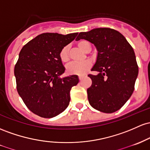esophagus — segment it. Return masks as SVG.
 <instances>
[{
    "mask_svg": "<svg viewBox=\"0 0 150 150\" xmlns=\"http://www.w3.org/2000/svg\"><path fill=\"white\" fill-rule=\"evenodd\" d=\"M84 76H83V75H79V79L80 81L82 80V79H83Z\"/></svg>",
    "mask_w": 150,
    "mask_h": 150,
    "instance_id": "1",
    "label": "esophagus"
}]
</instances>
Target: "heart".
<instances>
[{
    "label": "heart",
    "mask_w": 150,
    "mask_h": 150,
    "mask_svg": "<svg viewBox=\"0 0 150 150\" xmlns=\"http://www.w3.org/2000/svg\"><path fill=\"white\" fill-rule=\"evenodd\" d=\"M79 48L85 52H88L91 50V45L88 42L81 40L76 44ZM59 58L63 64L68 63L69 61V47L64 46L62 47L59 53ZM91 67L90 62L85 61L81 63H71L67 67V72L71 75H80L86 72Z\"/></svg>",
    "instance_id": "b5f03b06"
}]
</instances>
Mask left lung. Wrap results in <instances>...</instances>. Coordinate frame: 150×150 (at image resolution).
<instances>
[{
  "mask_svg": "<svg viewBox=\"0 0 150 150\" xmlns=\"http://www.w3.org/2000/svg\"><path fill=\"white\" fill-rule=\"evenodd\" d=\"M84 39L93 43L98 57L88 74L92 81L87 89L90 105L99 111L114 112L125 105L132 96L138 75V66L132 46L117 30L108 28L80 33L76 40Z\"/></svg>",
  "mask_w": 150,
  "mask_h": 150,
  "instance_id": "left-lung-1",
  "label": "left lung"
}]
</instances>
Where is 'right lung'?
<instances>
[{"label":"right lung","instance_id":"add662e5","mask_svg":"<svg viewBox=\"0 0 150 150\" xmlns=\"http://www.w3.org/2000/svg\"><path fill=\"white\" fill-rule=\"evenodd\" d=\"M78 33H43L23 46L14 74L18 93L28 108L42 117L50 118L69 105L70 91L79 83L76 75L60 79L65 69L59 58L62 47Z\"/></svg>","mask_w":150,"mask_h":150}]
</instances>
